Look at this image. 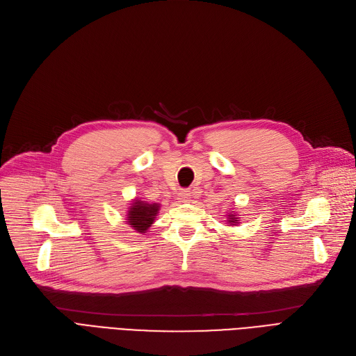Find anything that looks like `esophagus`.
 <instances>
[{
    "instance_id": "obj_1",
    "label": "esophagus",
    "mask_w": 356,
    "mask_h": 356,
    "mask_svg": "<svg viewBox=\"0 0 356 356\" xmlns=\"http://www.w3.org/2000/svg\"><path fill=\"white\" fill-rule=\"evenodd\" d=\"M191 196H192L191 191H181V192L179 193V199H180V202H188V200L191 199Z\"/></svg>"
}]
</instances>
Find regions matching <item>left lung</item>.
I'll list each match as a JSON object with an SVG mask.
<instances>
[{
	"instance_id": "8db88e82",
	"label": "left lung",
	"mask_w": 356,
	"mask_h": 356,
	"mask_svg": "<svg viewBox=\"0 0 356 356\" xmlns=\"http://www.w3.org/2000/svg\"><path fill=\"white\" fill-rule=\"evenodd\" d=\"M227 224L228 225H237V224H240V216H238V213L237 212H231V211H228V213H227Z\"/></svg>"
}]
</instances>
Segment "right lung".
<instances>
[{"label": "right lung", "mask_w": 356, "mask_h": 356, "mask_svg": "<svg viewBox=\"0 0 356 356\" xmlns=\"http://www.w3.org/2000/svg\"><path fill=\"white\" fill-rule=\"evenodd\" d=\"M160 204H148L147 200L135 197L131 200L129 208L125 215V222L135 229L136 233L144 234L149 227L156 222V218L160 212Z\"/></svg>", "instance_id": "1"}]
</instances>
